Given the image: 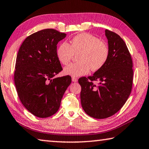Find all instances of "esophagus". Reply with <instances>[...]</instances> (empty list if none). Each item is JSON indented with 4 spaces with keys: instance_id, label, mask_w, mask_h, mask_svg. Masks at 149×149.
I'll return each instance as SVG.
<instances>
[{
    "instance_id": "34e87169",
    "label": "esophagus",
    "mask_w": 149,
    "mask_h": 149,
    "mask_svg": "<svg viewBox=\"0 0 149 149\" xmlns=\"http://www.w3.org/2000/svg\"><path fill=\"white\" fill-rule=\"evenodd\" d=\"M72 81H74V82H77V79L76 78V77H72Z\"/></svg>"
}]
</instances>
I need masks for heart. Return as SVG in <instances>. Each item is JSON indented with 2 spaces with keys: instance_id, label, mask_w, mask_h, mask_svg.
<instances>
[{
  "instance_id": "obj_1",
  "label": "heart",
  "mask_w": 149,
  "mask_h": 149,
  "mask_svg": "<svg viewBox=\"0 0 149 149\" xmlns=\"http://www.w3.org/2000/svg\"><path fill=\"white\" fill-rule=\"evenodd\" d=\"M74 53H79L77 57L79 62L65 66L63 72L70 76L79 77L87 74L91 69H101L108 60L109 50L107 44L97 37L81 33L72 38L70 45L66 42H62L56 51L58 60L62 64L69 63Z\"/></svg>"
}]
</instances>
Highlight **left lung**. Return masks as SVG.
Instances as JSON below:
<instances>
[{"instance_id":"left-lung-1","label":"left lung","mask_w":149,"mask_h":149,"mask_svg":"<svg viewBox=\"0 0 149 149\" xmlns=\"http://www.w3.org/2000/svg\"><path fill=\"white\" fill-rule=\"evenodd\" d=\"M109 50L108 60L92 76L78 80L81 106L89 116L105 119L121 109L133 85V62L126 44L116 33L105 30ZM97 81V85L93 81Z\"/></svg>"}]
</instances>
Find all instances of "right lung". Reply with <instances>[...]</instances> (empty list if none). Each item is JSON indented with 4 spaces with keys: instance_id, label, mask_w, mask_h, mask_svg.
<instances>
[{
    "instance_id": "add662e5",
    "label": "right lung",
    "mask_w": 149,
    "mask_h": 149,
    "mask_svg": "<svg viewBox=\"0 0 149 149\" xmlns=\"http://www.w3.org/2000/svg\"><path fill=\"white\" fill-rule=\"evenodd\" d=\"M65 36L54 29L40 30L28 36L18 50L14 77L16 91L25 108L38 117L58 111L72 82L70 75L54 78L62 70L57 44Z\"/></svg>"
}]
</instances>
